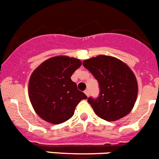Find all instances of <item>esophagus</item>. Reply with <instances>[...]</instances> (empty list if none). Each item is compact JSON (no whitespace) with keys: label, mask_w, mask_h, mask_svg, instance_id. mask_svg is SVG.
<instances>
[{"label":"esophagus","mask_w":159,"mask_h":159,"mask_svg":"<svg viewBox=\"0 0 159 159\" xmlns=\"http://www.w3.org/2000/svg\"><path fill=\"white\" fill-rule=\"evenodd\" d=\"M84 93H85V94L87 95V97H89V95H90V93H89V90H86L85 91H84Z\"/></svg>","instance_id":"obj_1"}]
</instances>
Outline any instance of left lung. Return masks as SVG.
Wrapping results in <instances>:
<instances>
[{
  "label": "left lung",
  "instance_id": "obj_1",
  "mask_svg": "<svg viewBox=\"0 0 159 159\" xmlns=\"http://www.w3.org/2000/svg\"><path fill=\"white\" fill-rule=\"evenodd\" d=\"M83 65L99 84V97L87 99L97 116L112 122L129 114L138 93L137 78L130 68L121 60L108 55L86 59Z\"/></svg>",
  "mask_w": 159,
  "mask_h": 159
}]
</instances>
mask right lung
<instances>
[{
    "instance_id": "obj_1",
    "label": "right lung",
    "mask_w": 159,
    "mask_h": 159,
    "mask_svg": "<svg viewBox=\"0 0 159 159\" xmlns=\"http://www.w3.org/2000/svg\"><path fill=\"white\" fill-rule=\"evenodd\" d=\"M81 65L78 58L59 55L47 59L33 71L29 80V98L42 119L51 124L62 123L72 118L79 102L87 99L71 80Z\"/></svg>"
}]
</instances>
